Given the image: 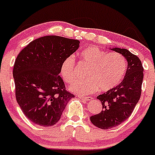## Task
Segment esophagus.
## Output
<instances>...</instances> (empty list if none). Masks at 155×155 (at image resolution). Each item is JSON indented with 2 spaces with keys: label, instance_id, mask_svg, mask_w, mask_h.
<instances>
[{
  "label": "esophagus",
  "instance_id": "obj_1",
  "mask_svg": "<svg viewBox=\"0 0 155 155\" xmlns=\"http://www.w3.org/2000/svg\"><path fill=\"white\" fill-rule=\"evenodd\" d=\"M79 98L82 99V101H90L92 100L91 97H82V96H79Z\"/></svg>",
  "mask_w": 155,
  "mask_h": 155
}]
</instances>
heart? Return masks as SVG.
Returning a JSON list of instances; mask_svg holds the SVG:
<instances>
[{"label":"heart","instance_id":"obj_1","mask_svg":"<svg viewBox=\"0 0 155 155\" xmlns=\"http://www.w3.org/2000/svg\"><path fill=\"white\" fill-rule=\"evenodd\" d=\"M82 63L88 67L87 78L75 81L70 89L79 94L95 92L98 88L107 91L116 87L124 78L127 70V60L118 52H108L97 46H89L79 54ZM76 59L74 56L67 58L61 64L60 73L67 83L76 77Z\"/></svg>","mask_w":155,"mask_h":155}]
</instances>
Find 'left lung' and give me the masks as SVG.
<instances>
[{
    "label": "left lung",
    "instance_id": "8db88e82",
    "mask_svg": "<svg viewBox=\"0 0 155 155\" xmlns=\"http://www.w3.org/2000/svg\"><path fill=\"white\" fill-rule=\"evenodd\" d=\"M127 61V69L122 82L114 88L97 97L102 104V111L92 115V124L104 130L115 127L126 121L140 101L143 80L141 61L126 48H114Z\"/></svg>",
    "mask_w": 155,
    "mask_h": 155
}]
</instances>
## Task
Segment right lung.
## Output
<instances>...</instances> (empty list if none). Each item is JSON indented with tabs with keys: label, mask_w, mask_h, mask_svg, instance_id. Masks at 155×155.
<instances>
[{
	"label": "right lung",
	"mask_w": 155,
	"mask_h": 155,
	"mask_svg": "<svg viewBox=\"0 0 155 155\" xmlns=\"http://www.w3.org/2000/svg\"><path fill=\"white\" fill-rule=\"evenodd\" d=\"M79 41L51 35L33 40L17 56L13 67L15 98L33 123L55 124L74 95L59 76L61 64L79 48Z\"/></svg>",
	"instance_id": "obj_1"
}]
</instances>
